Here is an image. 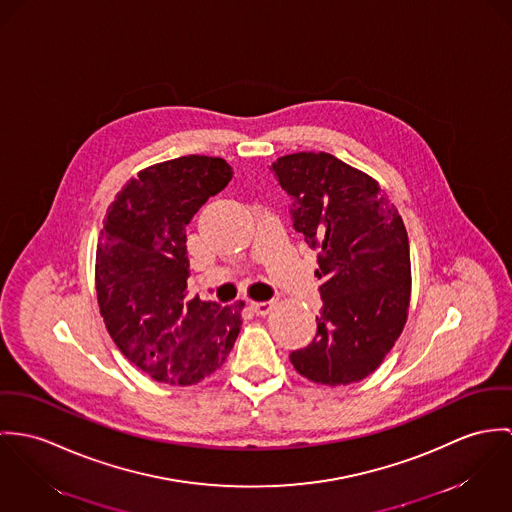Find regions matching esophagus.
Listing matches in <instances>:
<instances>
[{"label":"esophagus","instance_id":"1","mask_svg":"<svg viewBox=\"0 0 512 512\" xmlns=\"http://www.w3.org/2000/svg\"><path fill=\"white\" fill-rule=\"evenodd\" d=\"M273 306H275V300H267V302H251V310H253L255 314H261V316L269 314V312L273 310Z\"/></svg>","mask_w":512,"mask_h":512}]
</instances>
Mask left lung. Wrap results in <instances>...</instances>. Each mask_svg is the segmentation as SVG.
Returning <instances> with one entry per match:
<instances>
[{"instance_id": "8db88e82", "label": "left lung", "mask_w": 512, "mask_h": 512, "mask_svg": "<svg viewBox=\"0 0 512 512\" xmlns=\"http://www.w3.org/2000/svg\"><path fill=\"white\" fill-rule=\"evenodd\" d=\"M271 171L292 200V226L318 249V332L290 353L312 383L338 387L371 375L393 349L410 304L404 222L379 182L330 153H292Z\"/></svg>"}]
</instances>
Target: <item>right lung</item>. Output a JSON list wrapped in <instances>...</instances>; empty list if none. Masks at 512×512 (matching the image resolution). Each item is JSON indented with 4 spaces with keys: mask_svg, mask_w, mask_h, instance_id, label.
Returning a JSON list of instances; mask_svg holds the SVG:
<instances>
[{
    "mask_svg": "<svg viewBox=\"0 0 512 512\" xmlns=\"http://www.w3.org/2000/svg\"><path fill=\"white\" fill-rule=\"evenodd\" d=\"M231 176L220 157H178L143 169L108 208L96 249L100 314L119 351L159 383L210 377L241 330V300L186 296V226Z\"/></svg>",
    "mask_w": 512,
    "mask_h": 512,
    "instance_id": "obj_1",
    "label": "right lung"
}]
</instances>
